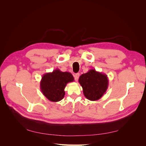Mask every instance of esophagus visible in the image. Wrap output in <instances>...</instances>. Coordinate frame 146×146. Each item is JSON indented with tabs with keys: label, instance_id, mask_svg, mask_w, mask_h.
Here are the masks:
<instances>
[{
	"label": "esophagus",
	"instance_id": "obj_1",
	"mask_svg": "<svg viewBox=\"0 0 146 146\" xmlns=\"http://www.w3.org/2000/svg\"><path fill=\"white\" fill-rule=\"evenodd\" d=\"M79 76H80V74H79V73L75 74L74 75V79H75V80H76V82L78 81V78H79Z\"/></svg>",
	"mask_w": 146,
	"mask_h": 146
}]
</instances>
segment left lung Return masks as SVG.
<instances>
[{"label": "left lung", "mask_w": 146, "mask_h": 146, "mask_svg": "<svg viewBox=\"0 0 146 146\" xmlns=\"http://www.w3.org/2000/svg\"><path fill=\"white\" fill-rule=\"evenodd\" d=\"M78 82L83 88L85 98L91 101L100 99L107 91L108 87V78L107 75L95 69H90L82 74Z\"/></svg>", "instance_id": "1"}]
</instances>
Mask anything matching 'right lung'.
I'll use <instances>...</instances> for the list:
<instances>
[{
    "label": "right lung",
    "mask_w": 146,
    "mask_h": 146,
    "mask_svg": "<svg viewBox=\"0 0 146 146\" xmlns=\"http://www.w3.org/2000/svg\"><path fill=\"white\" fill-rule=\"evenodd\" d=\"M73 81L74 77L70 72H62L56 69L43 75L40 82V89L48 100L56 102L64 98L66 85Z\"/></svg>",
    "instance_id": "obj_1"
}]
</instances>
